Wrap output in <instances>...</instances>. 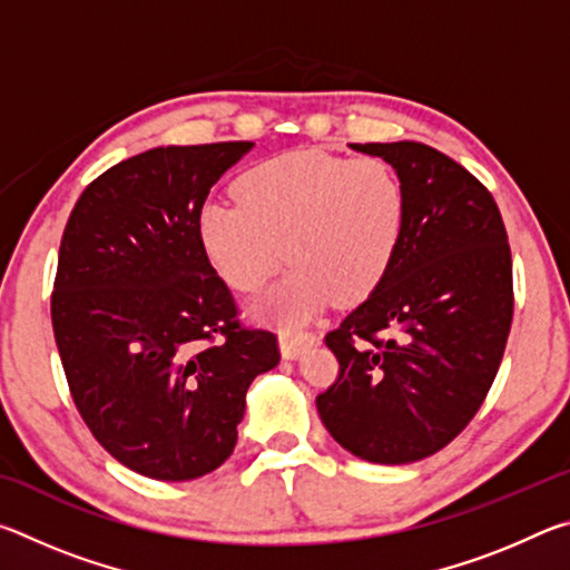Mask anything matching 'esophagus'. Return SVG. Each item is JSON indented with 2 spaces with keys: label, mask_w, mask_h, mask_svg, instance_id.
<instances>
[{
  "label": "esophagus",
  "mask_w": 570,
  "mask_h": 570,
  "mask_svg": "<svg viewBox=\"0 0 570 570\" xmlns=\"http://www.w3.org/2000/svg\"><path fill=\"white\" fill-rule=\"evenodd\" d=\"M312 344H314V334H308V332L284 330L282 334H278V346H282L284 360H296V356Z\"/></svg>",
  "instance_id": "1"
}]
</instances>
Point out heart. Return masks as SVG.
I'll return each instance as SVG.
<instances>
[{"mask_svg":"<svg viewBox=\"0 0 570 570\" xmlns=\"http://www.w3.org/2000/svg\"><path fill=\"white\" fill-rule=\"evenodd\" d=\"M238 204L210 200L198 234L210 264L236 292L254 294L294 266L254 312L302 324L334 302H360L382 282L404 228V188L380 158L292 150L236 180Z\"/></svg>","mask_w":570,"mask_h":570,"instance_id":"b5f03b06","label":"heart"}]
</instances>
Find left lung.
Listing matches in <instances>:
<instances>
[{"mask_svg": "<svg viewBox=\"0 0 570 570\" xmlns=\"http://www.w3.org/2000/svg\"><path fill=\"white\" fill-rule=\"evenodd\" d=\"M390 163L404 188L394 258L326 334L340 377L316 397L330 435L380 465L450 445L493 384L513 322V262L490 190L424 142H352Z\"/></svg>", "mask_w": 570, "mask_h": 570, "instance_id": "1", "label": "left lung"}]
</instances>
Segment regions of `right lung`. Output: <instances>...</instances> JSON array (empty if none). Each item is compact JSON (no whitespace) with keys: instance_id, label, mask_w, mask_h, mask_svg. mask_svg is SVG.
<instances>
[{"instance_id":"1","label":"right lung","mask_w":570,"mask_h":570,"mask_svg":"<svg viewBox=\"0 0 570 570\" xmlns=\"http://www.w3.org/2000/svg\"><path fill=\"white\" fill-rule=\"evenodd\" d=\"M254 142L153 148L82 190L67 220L52 330L95 440L140 475L180 482L230 458L246 392L282 360L244 330L198 216Z\"/></svg>"}]
</instances>
